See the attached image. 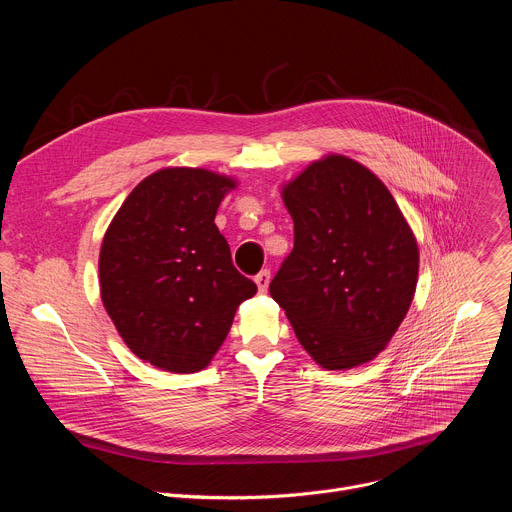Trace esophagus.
<instances>
[{
  "mask_svg": "<svg viewBox=\"0 0 512 512\" xmlns=\"http://www.w3.org/2000/svg\"><path fill=\"white\" fill-rule=\"evenodd\" d=\"M269 281H271V273H269L267 269H263V271H259V273L255 275V283H257V287H259L261 294H265V291H267Z\"/></svg>",
  "mask_w": 512,
  "mask_h": 512,
  "instance_id": "obj_1",
  "label": "esophagus"
}]
</instances>
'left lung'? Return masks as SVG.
Here are the masks:
<instances>
[{
  "instance_id": "left-lung-1",
  "label": "left lung",
  "mask_w": 512,
  "mask_h": 512,
  "mask_svg": "<svg viewBox=\"0 0 512 512\" xmlns=\"http://www.w3.org/2000/svg\"><path fill=\"white\" fill-rule=\"evenodd\" d=\"M294 249L269 283L300 344L326 371L373 360L417 285V241L387 186L346 156H326L283 186Z\"/></svg>"
}]
</instances>
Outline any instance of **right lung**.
<instances>
[{
  "label": "right lung",
  "mask_w": 512,
  "mask_h": 512,
  "mask_svg": "<svg viewBox=\"0 0 512 512\" xmlns=\"http://www.w3.org/2000/svg\"><path fill=\"white\" fill-rule=\"evenodd\" d=\"M235 186L202 168L160 170L131 190L105 233L103 306L131 352L158 369H204L241 302L255 296L214 225Z\"/></svg>",
  "instance_id": "right-lung-1"
}]
</instances>
